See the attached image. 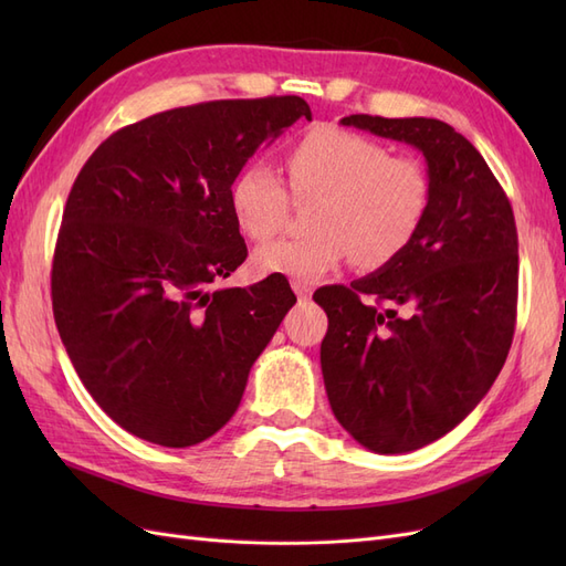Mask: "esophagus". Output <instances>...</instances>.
<instances>
[{"mask_svg":"<svg viewBox=\"0 0 566 566\" xmlns=\"http://www.w3.org/2000/svg\"><path fill=\"white\" fill-rule=\"evenodd\" d=\"M293 290H295V295H297L300 300H310V297H312V285H310V283L293 281Z\"/></svg>","mask_w":566,"mask_h":566,"instance_id":"34e87169","label":"esophagus"}]
</instances>
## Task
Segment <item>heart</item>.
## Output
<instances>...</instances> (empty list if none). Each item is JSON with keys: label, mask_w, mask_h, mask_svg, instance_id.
I'll use <instances>...</instances> for the list:
<instances>
[{"label": "heart", "mask_w": 566, "mask_h": 566, "mask_svg": "<svg viewBox=\"0 0 566 566\" xmlns=\"http://www.w3.org/2000/svg\"><path fill=\"white\" fill-rule=\"evenodd\" d=\"M290 193L311 205L302 238L262 245L252 254L260 273L318 281L354 256L358 269H380L416 241L430 212V175L416 158L389 156L387 146L358 132L316 127L287 153ZM266 163L241 169L231 186L235 224L262 243L285 229L293 200Z\"/></svg>", "instance_id": "obj_1"}]
</instances>
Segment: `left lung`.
I'll return each instance as SVG.
<instances>
[{
  "label": "left lung",
  "mask_w": 566,
  "mask_h": 566,
  "mask_svg": "<svg viewBox=\"0 0 566 566\" xmlns=\"http://www.w3.org/2000/svg\"><path fill=\"white\" fill-rule=\"evenodd\" d=\"M342 125L416 146L430 212L397 260L314 300L328 314L321 370L337 422L375 453L427 447L486 397L517 318V227L465 136L434 117L349 115Z\"/></svg>",
  "instance_id": "obj_1"
}]
</instances>
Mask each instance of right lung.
Returning a JSON list of instances; mask_svg holds the SVG:
<instances>
[{"mask_svg":"<svg viewBox=\"0 0 566 566\" xmlns=\"http://www.w3.org/2000/svg\"><path fill=\"white\" fill-rule=\"evenodd\" d=\"M312 119L300 96L172 108L117 129L67 196L51 304L82 385L167 449L224 427L290 306L283 276L210 290L245 262L231 186L266 139Z\"/></svg>","mask_w":566,"mask_h":566,"instance_id":"add662e5","label":"right lung"}]
</instances>
